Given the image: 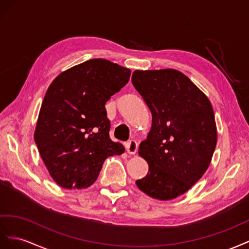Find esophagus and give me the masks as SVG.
<instances>
[{"mask_svg":"<svg viewBox=\"0 0 249 249\" xmlns=\"http://www.w3.org/2000/svg\"><path fill=\"white\" fill-rule=\"evenodd\" d=\"M125 147H126L127 152H128L129 154H136L137 151H138L139 145H138V143H137L136 141L131 140V141H129V142H127Z\"/></svg>","mask_w":249,"mask_h":249,"instance_id":"obj_1","label":"esophagus"}]
</instances>
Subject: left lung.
Returning a JSON list of instances; mask_svg holds the SVG:
<instances>
[{
  "label": "left lung",
  "instance_id": "8db88e82",
  "mask_svg": "<svg viewBox=\"0 0 249 249\" xmlns=\"http://www.w3.org/2000/svg\"><path fill=\"white\" fill-rule=\"evenodd\" d=\"M131 81L152 113L139 154L149 172L136 181L159 200L182 195L210 166L217 144L214 110L208 97L179 71H134Z\"/></svg>",
  "mask_w": 249,
  "mask_h": 249
}]
</instances>
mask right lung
Returning a JSON list of instances; mask_svg holds the SVG:
<instances>
[{"label": "right lung", "mask_w": 249, "mask_h": 249, "mask_svg": "<svg viewBox=\"0 0 249 249\" xmlns=\"http://www.w3.org/2000/svg\"><path fill=\"white\" fill-rule=\"evenodd\" d=\"M130 70L96 58L71 68L50 84L34 141L54 181L65 189L93 184L104 160L122 154L109 138L105 103L129 81Z\"/></svg>", "instance_id": "1"}]
</instances>
